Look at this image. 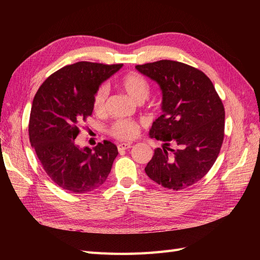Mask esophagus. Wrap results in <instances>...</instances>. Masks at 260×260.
<instances>
[{"mask_svg":"<svg viewBox=\"0 0 260 260\" xmlns=\"http://www.w3.org/2000/svg\"><path fill=\"white\" fill-rule=\"evenodd\" d=\"M117 147H118V151H123V149L131 148L132 144L131 143H120V144L117 145Z\"/></svg>","mask_w":260,"mask_h":260,"instance_id":"1","label":"esophagus"}]
</instances>
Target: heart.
<instances>
[{
	"mask_svg": "<svg viewBox=\"0 0 260 260\" xmlns=\"http://www.w3.org/2000/svg\"><path fill=\"white\" fill-rule=\"evenodd\" d=\"M121 88L139 103H142L151 93V85L143 76L131 73L123 76L120 80ZM108 89L105 84L100 85L93 95L92 106L96 114H103L106 108V100ZM108 133L113 138L120 141H129L136 139L140 133V125L136 121L129 119H118L108 128Z\"/></svg>",
	"mask_w": 260,
	"mask_h": 260,
	"instance_id": "1",
	"label": "heart"
}]
</instances>
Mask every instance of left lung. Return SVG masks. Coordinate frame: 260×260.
<instances>
[{
  "instance_id": "obj_1",
  "label": "left lung",
  "mask_w": 260,
  "mask_h": 260,
  "mask_svg": "<svg viewBox=\"0 0 260 260\" xmlns=\"http://www.w3.org/2000/svg\"><path fill=\"white\" fill-rule=\"evenodd\" d=\"M136 68L159 84L162 115L149 136L162 141L145 167L154 182L168 190H183L212 167L224 138V107L214 84L202 70L162 59ZM175 144L177 148L169 146Z\"/></svg>"
}]
</instances>
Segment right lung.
Instances as JSON below:
<instances>
[{"mask_svg":"<svg viewBox=\"0 0 260 260\" xmlns=\"http://www.w3.org/2000/svg\"><path fill=\"white\" fill-rule=\"evenodd\" d=\"M122 64L78 61L52 74L37 91L29 119L31 146L43 169L62 190L83 194L103 184L118 155L104 141L93 148H79L75 139L80 124L93 112L92 100L100 84Z\"/></svg>","mask_w":260,"mask_h":260,"instance_id":"obj_1","label":"right lung"}]
</instances>
